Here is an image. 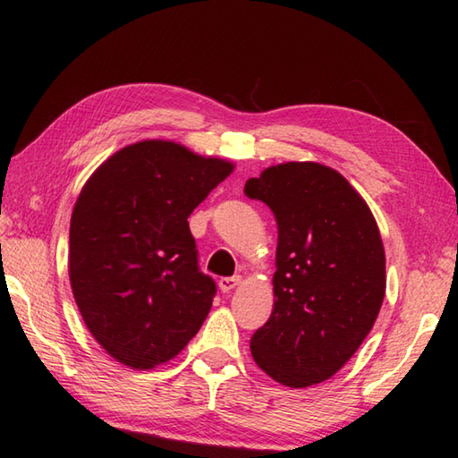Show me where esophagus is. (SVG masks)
<instances>
[{"label":"esophagus","instance_id":"1","mask_svg":"<svg viewBox=\"0 0 458 458\" xmlns=\"http://www.w3.org/2000/svg\"><path fill=\"white\" fill-rule=\"evenodd\" d=\"M240 284H242L240 277H222V279L218 281V287H220L222 293H228V291L238 287Z\"/></svg>","mask_w":458,"mask_h":458}]
</instances>
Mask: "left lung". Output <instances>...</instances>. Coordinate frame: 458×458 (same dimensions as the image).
I'll list each match as a JSON object with an SVG mask.
<instances>
[{"label":"left lung","mask_w":458,"mask_h":458,"mask_svg":"<svg viewBox=\"0 0 458 458\" xmlns=\"http://www.w3.org/2000/svg\"><path fill=\"white\" fill-rule=\"evenodd\" d=\"M244 192L277 222L274 310L251 356L287 387L325 382L364 343L386 295L374 214L343 174L313 161L267 167Z\"/></svg>","instance_id":"1"}]
</instances>
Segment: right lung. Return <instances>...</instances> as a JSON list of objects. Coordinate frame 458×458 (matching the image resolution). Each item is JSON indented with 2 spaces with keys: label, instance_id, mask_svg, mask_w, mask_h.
<instances>
[{
  "label": "right lung",
  "instance_id": "obj_1",
  "mask_svg": "<svg viewBox=\"0 0 458 458\" xmlns=\"http://www.w3.org/2000/svg\"><path fill=\"white\" fill-rule=\"evenodd\" d=\"M234 171L174 141L115 151L71 218L68 276L86 327L123 366L151 369L199 333L216 284L199 269L187 218Z\"/></svg>",
  "mask_w": 458,
  "mask_h": 458
}]
</instances>
